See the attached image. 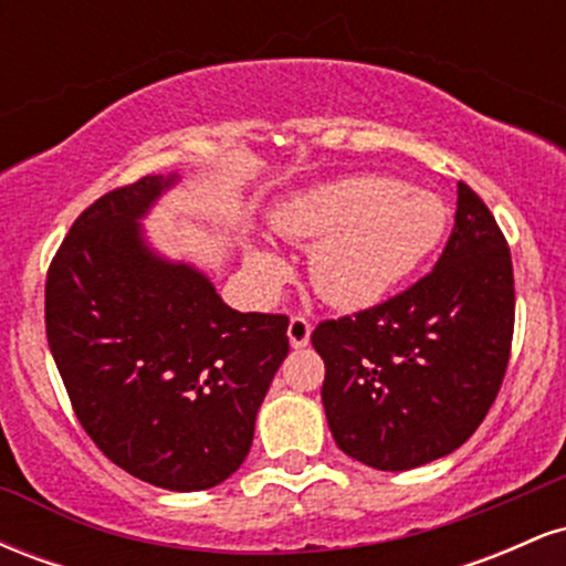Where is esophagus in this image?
I'll return each instance as SVG.
<instances>
[{"label":"esophagus","mask_w":566,"mask_h":566,"mask_svg":"<svg viewBox=\"0 0 566 566\" xmlns=\"http://www.w3.org/2000/svg\"><path fill=\"white\" fill-rule=\"evenodd\" d=\"M287 335H290V343L292 348H303L308 346V337H311V322L305 319V316H292L290 319V327H287Z\"/></svg>","instance_id":"1"}]
</instances>
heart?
Returning <instances> with one entry per match:
<instances>
[{
  "label": "heart",
  "instance_id": "b5f03b06",
  "mask_svg": "<svg viewBox=\"0 0 566 566\" xmlns=\"http://www.w3.org/2000/svg\"><path fill=\"white\" fill-rule=\"evenodd\" d=\"M274 229L292 242H317L308 274L324 301L337 308H367L437 250L447 210L433 193L361 175L284 201L274 212ZM247 269L258 287L271 292L290 265L258 244L247 250Z\"/></svg>",
  "mask_w": 566,
  "mask_h": 566
}]
</instances>
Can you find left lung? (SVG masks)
Masks as SVG:
<instances>
[{"label":"left lung","mask_w":566,"mask_h":566,"mask_svg":"<svg viewBox=\"0 0 566 566\" xmlns=\"http://www.w3.org/2000/svg\"><path fill=\"white\" fill-rule=\"evenodd\" d=\"M511 250L482 197L458 184L437 265L399 295L311 333L335 444L378 471L458 450L495 405L511 359Z\"/></svg>","instance_id":"1"}]
</instances>
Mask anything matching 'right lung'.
<instances>
[{"label":"right lung","instance_id":"right-lung-1","mask_svg":"<svg viewBox=\"0 0 566 566\" xmlns=\"http://www.w3.org/2000/svg\"><path fill=\"white\" fill-rule=\"evenodd\" d=\"M172 180L146 175L74 220L48 269L44 327L97 450L140 482L197 492L244 463L290 319L229 308L207 276L143 244L138 218Z\"/></svg>","mask_w":566,"mask_h":566}]
</instances>
